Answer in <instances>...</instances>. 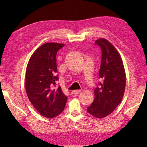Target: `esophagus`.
Wrapping results in <instances>:
<instances>
[{
	"label": "esophagus",
	"mask_w": 147,
	"mask_h": 147,
	"mask_svg": "<svg viewBox=\"0 0 147 147\" xmlns=\"http://www.w3.org/2000/svg\"><path fill=\"white\" fill-rule=\"evenodd\" d=\"M81 92H82V90H73V91L71 92L72 94H74V95H76V94H78Z\"/></svg>",
	"instance_id": "1"
}]
</instances>
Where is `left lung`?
Masks as SVG:
<instances>
[{"label":"left lung","mask_w":147,"mask_h":147,"mask_svg":"<svg viewBox=\"0 0 147 147\" xmlns=\"http://www.w3.org/2000/svg\"><path fill=\"white\" fill-rule=\"evenodd\" d=\"M95 44L100 47L102 61L99 77L103 80L94 90L95 98L87 112L96 118L107 116L123 100L126 87V73L119 53L105 38H99Z\"/></svg>","instance_id":"1"}]
</instances>
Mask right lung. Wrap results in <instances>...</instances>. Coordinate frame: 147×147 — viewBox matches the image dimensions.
Instances as JSON below:
<instances>
[{"mask_svg": "<svg viewBox=\"0 0 147 147\" xmlns=\"http://www.w3.org/2000/svg\"><path fill=\"white\" fill-rule=\"evenodd\" d=\"M64 44L45 43L31 56L25 74V88L30 102L42 116L53 118L63 111L67 97L61 87L54 88L58 77L56 54Z\"/></svg>", "mask_w": 147, "mask_h": 147, "instance_id": "add662e5", "label": "right lung"}]
</instances>
